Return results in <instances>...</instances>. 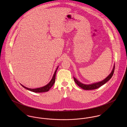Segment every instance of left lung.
Returning a JSON list of instances; mask_svg holds the SVG:
<instances>
[{"instance_id":"obj_1","label":"left lung","mask_w":127,"mask_h":127,"mask_svg":"<svg viewBox=\"0 0 127 127\" xmlns=\"http://www.w3.org/2000/svg\"><path fill=\"white\" fill-rule=\"evenodd\" d=\"M114 68H115V64H114L113 69H112L111 73L109 74V76L107 77H106L104 80H103L102 81H100V82H99L97 83H93L91 84H89V85L84 84L81 83L80 82H79V81H78V80H77L74 77H73V78H74V81L76 83V84L79 87H80L83 90H95V89H97L100 88V87H101L102 86H103L105 84H106L108 81H109V80L111 79V78L112 77V76L113 74Z\"/></svg>"}]
</instances>
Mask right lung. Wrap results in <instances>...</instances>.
<instances>
[{"label":"right lung","mask_w":127,"mask_h":127,"mask_svg":"<svg viewBox=\"0 0 127 127\" xmlns=\"http://www.w3.org/2000/svg\"><path fill=\"white\" fill-rule=\"evenodd\" d=\"M58 67L59 66L57 67V68H56L55 71L54 73V75L53 76V77L52 78V79L51 80V81H50V82L47 84L46 85H45V86L44 87H41V88H36V89H29V88H28L24 86H23L22 85L20 84L24 88H25V89L28 90V91H32V92H36V93H40V92H47L48 91H49L51 88L53 86L55 82V79H56V74L57 72V70L58 68Z\"/></svg>","instance_id":"obj_1"}]
</instances>
